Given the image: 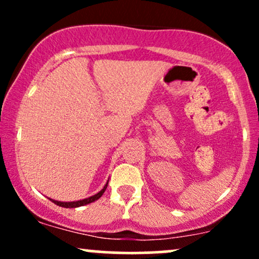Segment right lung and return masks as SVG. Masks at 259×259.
Wrapping results in <instances>:
<instances>
[{
	"instance_id": "add662e5",
	"label": "right lung",
	"mask_w": 259,
	"mask_h": 259,
	"mask_svg": "<svg viewBox=\"0 0 259 259\" xmlns=\"http://www.w3.org/2000/svg\"><path fill=\"white\" fill-rule=\"evenodd\" d=\"M107 185H108V183L106 184L105 187H103V189L101 190L99 194L91 196V197H89V198H85V200L74 201V202H58V201H55V200H51V201L55 202V203L57 204V206H61V207H64V208H75V207H80V206H85V204H89V203H91V202H95V201L99 200L101 196L103 195V192L106 191Z\"/></svg>"
}]
</instances>
